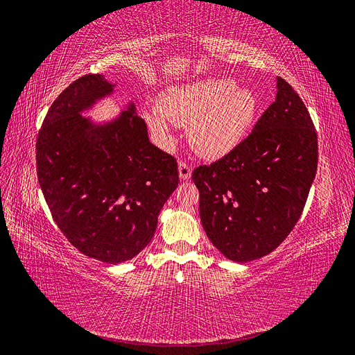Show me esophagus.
Masks as SVG:
<instances>
[{
    "label": "esophagus",
    "mask_w": 355,
    "mask_h": 355,
    "mask_svg": "<svg viewBox=\"0 0 355 355\" xmlns=\"http://www.w3.org/2000/svg\"><path fill=\"white\" fill-rule=\"evenodd\" d=\"M191 173H192V167L188 163H185V161H180V163H179V176H180V179L188 180L191 178Z\"/></svg>",
    "instance_id": "1"
}]
</instances>
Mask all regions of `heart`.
Here are the masks:
<instances>
[{
	"label": "heart",
	"mask_w": 355,
	"mask_h": 355,
	"mask_svg": "<svg viewBox=\"0 0 355 355\" xmlns=\"http://www.w3.org/2000/svg\"><path fill=\"white\" fill-rule=\"evenodd\" d=\"M257 94L232 78L176 85L161 96L158 111L145 114L153 133L170 144V124L188 125L189 144L206 158L230 154L249 135L259 114Z\"/></svg>",
	"instance_id": "obj_1"
}]
</instances>
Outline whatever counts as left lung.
<instances>
[{"mask_svg":"<svg viewBox=\"0 0 355 355\" xmlns=\"http://www.w3.org/2000/svg\"><path fill=\"white\" fill-rule=\"evenodd\" d=\"M318 163L317 133L299 94L277 78L270 105L244 141L192 171L209 240L230 261L271 253L302 214Z\"/></svg>","mask_w":355,"mask_h":355,"instance_id":"1","label":"left lung"}]
</instances>
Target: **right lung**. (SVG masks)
Masks as SVG:
<instances>
[{
  "mask_svg": "<svg viewBox=\"0 0 355 355\" xmlns=\"http://www.w3.org/2000/svg\"><path fill=\"white\" fill-rule=\"evenodd\" d=\"M101 73L75 80L51 103L37 137V175L59 230L85 256L121 263L153 240L179 184L178 163L149 142L133 102L106 123L83 112L114 93Z\"/></svg>",
  "mask_w": 355,
  "mask_h": 355,
  "instance_id": "1",
  "label": "right lung"
}]
</instances>
